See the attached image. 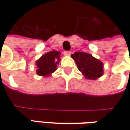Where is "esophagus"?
Instances as JSON below:
<instances>
[{
    "label": "esophagus",
    "mask_w": 130,
    "mask_h": 130,
    "mask_svg": "<svg viewBox=\"0 0 130 130\" xmlns=\"http://www.w3.org/2000/svg\"><path fill=\"white\" fill-rule=\"evenodd\" d=\"M71 53H72V52H71L70 51H66L63 52V54H64L65 56H70Z\"/></svg>",
    "instance_id": "1"
}]
</instances>
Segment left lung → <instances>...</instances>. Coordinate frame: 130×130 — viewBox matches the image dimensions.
<instances>
[{"label": "left lung", "mask_w": 130, "mask_h": 130, "mask_svg": "<svg viewBox=\"0 0 130 130\" xmlns=\"http://www.w3.org/2000/svg\"><path fill=\"white\" fill-rule=\"evenodd\" d=\"M72 57L77 63L78 69L88 79H96L102 76L103 65L102 62L92 55L85 52H75Z\"/></svg>", "instance_id": "1"}]
</instances>
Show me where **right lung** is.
Segmentation results:
<instances>
[{"label": "right lung", "mask_w": 130, "mask_h": 130, "mask_svg": "<svg viewBox=\"0 0 130 130\" xmlns=\"http://www.w3.org/2000/svg\"><path fill=\"white\" fill-rule=\"evenodd\" d=\"M61 53L52 51L42 56L36 61L38 67L37 73L40 76H49L57 69V65L60 61Z\"/></svg>", "instance_id": "1"}]
</instances>
